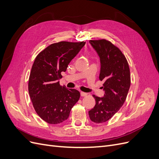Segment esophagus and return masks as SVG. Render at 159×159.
<instances>
[{
  "label": "esophagus",
  "mask_w": 159,
  "mask_h": 159,
  "mask_svg": "<svg viewBox=\"0 0 159 159\" xmlns=\"http://www.w3.org/2000/svg\"><path fill=\"white\" fill-rule=\"evenodd\" d=\"M80 95H81V97H85V96L87 95V93H84V92H82V91H81Z\"/></svg>",
  "instance_id": "34e87169"
}]
</instances>
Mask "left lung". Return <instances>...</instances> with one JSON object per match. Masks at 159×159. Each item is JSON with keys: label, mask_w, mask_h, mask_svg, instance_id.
I'll use <instances>...</instances> for the list:
<instances>
[{"label": "left lung", "mask_w": 159, "mask_h": 159, "mask_svg": "<svg viewBox=\"0 0 159 159\" xmlns=\"http://www.w3.org/2000/svg\"><path fill=\"white\" fill-rule=\"evenodd\" d=\"M100 58L99 78L103 81V98L93 95L95 107L89 111L91 121H107L121 109L131 85V75L127 60L121 51L111 42L105 40H89Z\"/></svg>", "instance_id": "1"}]
</instances>
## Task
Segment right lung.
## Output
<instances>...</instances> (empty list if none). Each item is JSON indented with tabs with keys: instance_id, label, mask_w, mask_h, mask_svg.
I'll return each mask as SVG.
<instances>
[{
	"instance_id": "1",
	"label": "right lung",
	"mask_w": 159,
	"mask_h": 159,
	"mask_svg": "<svg viewBox=\"0 0 159 159\" xmlns=\"http://www.w3.org/2000/svg\"><path fill=\"white\" fill-rule=\"evenodd\" d=\"M85 42L62 41L38 54L28 80V92L36 113L50 124L61 123L80 98L79 91L60 85L61 73L85 45Z\"/></svg>"
}]
</instances>
